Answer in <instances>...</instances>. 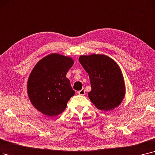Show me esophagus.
<instances>
[{
	"instance_id": "esophagus-1",
	"label": "esophagus",
	"mask_w": 155,
	"mask_h": 155,
	"mask_svg": "<svg viewBox=\"0 0 155 155\" xmlns=\"http://www.w3.org/2000/svg\"><path fill=\"white\" fill-rule=\"evenodd\" d=\"M78 94H79V95L84 96L85 94V89H82V90H80V91H78Z\"/></svg>"
}]
</instances>
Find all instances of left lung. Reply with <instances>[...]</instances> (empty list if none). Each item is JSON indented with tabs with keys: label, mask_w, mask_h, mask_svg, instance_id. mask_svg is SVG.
<instances>
[{
	"label": "left lung",
	"mask_w": 155,
	"mask_h": 155,
	"mask_svg": "<svg viewBox=\"0 0 155 155\" xmlns=\"http://www.w3.org/2000/svg\"><path fill=\"white\" fill-rule=\"evenodd\" d=\"M79 62L88 73L91 91L88 96L99 110L115 108L125 96V88L122 72L117 63L104 55L81 56Z\"/></svg>",
	"instance_id": "left-lung-1"
}]
</instances>
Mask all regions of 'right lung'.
I'll use <instances>...</instances> for the list:
<instances>
[{"label":"right lung","instance_id":"1","mask_svg":"<svg viewBox=\"0 0 155 155\" xmlns=\"http://www.w3.org/2000/svg\"><path fill=\"white\" fill-rule=\"evenodd\" d=\"M73 64L71 58L52 54L39 61L31 72L28 96L33 106L44 115L54 117L61 113L75 95L66 77Z\"/></svg>","mask_w":155,"mask_h":155}]
</instances>
